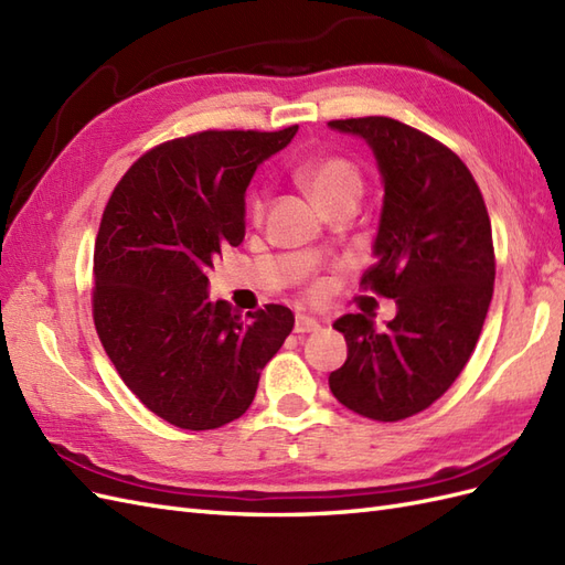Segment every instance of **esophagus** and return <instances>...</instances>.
Masks as SVG:
<instances>
[{
  "mask_svg": "<svg viewBox=\"0 0 565 565\" xmlns=\"http://www.w3.org/2000/svg\"><path fill=\"white\" fill-rule=\"evenodd\" d=\"M322 324L315 320V317H310V315H298L296 317V334H310V331H317L320 329Z\"/></svg>",
  "mask_w": 565,
  "mask_h": 565,
  "instance_id": "obj_1",
  "label": "esophagus"
}]
</instances>
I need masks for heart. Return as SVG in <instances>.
Here are the masks:
<instances>
[{
  "label": "heart",
  "instance_id": "b5f03b06",
  "mask_svg": "<svg viewBox=\"0 0 565 565\" xmlns=\"http://www.w3.org/2000/svg\"><path fill=\"white\" fill-rule=\"evenodd\" d=\"M296 179L320 207H327L341 198H358L363 191V177H360L358 167L337 154L308 159L296 169ZM263 212L265 198L257 195L253 198V216H259Z\"/></svg>",
  "mask_w": 565,
  "mask_h": 565
}]
</instances>
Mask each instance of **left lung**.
Wrapping results in <instances>:
<instances>
[{
	"label": "left lung",
	"mask_w": 565,
	"mask_h": 565,
	"mask_svg": "<svg viewBox=\"0 0 565 565\" xmlns=\"http://www.w3.org/2000/svg\"><path fill=\"white\" fill-rule=\"evenodd\" d=\"M329 126L365 138L377 157V263L360 286L398 308L384 331L360 312L339 317L349 358L329 388L358 415L398 423L448 392L482 334L497 274L491 222L480 185L444 142L388 117Z\"/></svg>",
	"instance_id": "obj_1"
}]
</instances>
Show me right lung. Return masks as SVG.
I'll list each match as a JSON object with an SVG mask.
<instances>
[{"label":"right lung","mask_w":565,"mask_h":565,"mask_svg":"<svg viewBox=\"0 0 565 565\" xmlns=\"http://www.w3.org/2000/svg\"><path fill=\"white\" fill-rule=\"evenodd\" d=\"M281 131H200L145 152L114 188L95 238L93 320L119 377L169 425L202 431L250 408L259 372L294 329L265 306L207 298V269L245 236V188Z\"/></svg>","instance_id":"obj_1"}]
</instances>
